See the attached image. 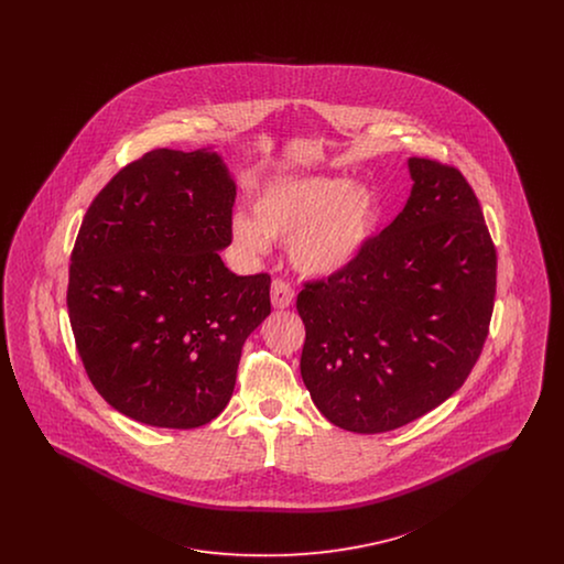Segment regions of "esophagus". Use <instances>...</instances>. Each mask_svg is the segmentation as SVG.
I'll return each instance as SVG.
<instances>
[{
  "label": "esophagus",
  "instance_id": "esophagus-1",
  "mask_svg": "<svg viewBox=\"0 0 564 564\" xmlns=\"http://www.w3.org/2000/svg\"><path fill=\"white\" fill-rule=\"evenodd\" d=\"M270 300L274 308H290L295 300L294 288L281 279H274L270 288Z\"/></svg>",
  "mask_w": 564,
  "mask_h": 564
}]
</instances>
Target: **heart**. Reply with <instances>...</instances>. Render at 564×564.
Returning a JSON list of instances; mask_svg holds the SVG:
<instances>
[{
	"label": "heart",
	"mask_w": 564,
	"mask_h": 564,
	"mask_svg": "<svg viewBox=\"0 0 564 564\" xmlns=\"http://www.w3.org/2000/svg\"><path fill=\"white\" fill-rule=\"evenodd\" d=\"M251 212L232 217L245 253L264 256L270 241H290L295 270L329 276L349 269L372 239L378 203L368 186L343 177H288L260 189Z\"/></svg>",
	"instance_id": "1"
}]
</instances>
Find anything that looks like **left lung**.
Masks as SVG:
<instances>
[{
	"label": "left lung",
	"instance_id": "1",
	"mask_svg": "<svg viewBox=\"0 0 564 564\" xmlns=\"http://www.w3.org/2000/svg\"><path fill=\"white\" fill-rule=\"evenodd\" d=\"M410 198L349 269L304 283L302 380L340 430H398L474 370L495 306L497 251L463 173L410 159Z\"/></svg>",
	"mask_w": 564,
	"mask_h": 564
}]
</instances>
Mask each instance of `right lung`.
<instances>
[{
    "label": "right lung",
    "mask_w": 564,
    "mask_h": 564,
    "mask_svg": "<svg viewBox=\"0 0 564 564\" xmlns=\"http://www.w3.org/2000/svg\"><path fill=\"white\" fill-rule=\"evenodd\" d=\"M235 198L221 156L159 148L82 219L69 322L90 382L133 421L194 430L232 398L242 345L270 315L269 274L239 276L219 258Z\"/></svg>",
    "instance_id": "add662e5"
}]
</instances>
